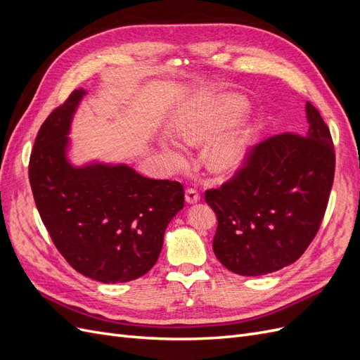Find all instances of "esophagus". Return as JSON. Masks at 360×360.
Returning <instances> with one entry per match:
<instances>
[{
	"mask_svg": "<svg viewBox=\"0 0 360 360\" xmlns=\"http://www.w3.org/2000/svg\"><path fill=\"white\" fill-rule=\"evenodd\" d=\"M184 198H186V201L189 204H193V202H198L201 197H200V193H198L197 189L189 188V189H186V195H184Z\"/></svg>",
	"mask_w": 360,
	"mask_h": 360,
	"instance_id": "34e87169",
	"label": "esophagus"
}]
</instances>
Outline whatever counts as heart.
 I'll return each instance as SVG.
<instances>
[{
  "label": "heart",
  "instance_id": "heart-1",
  "mask_svg": "<svg viewBox=\"0 0 360 360\" xmlns=\"http://www.w3.org/2000/svg\"><path fill=\"white\" fill-rule=\"evenodd\" d=\"M246 103L240 97L222 96L200 110L184 115L177 124V136L188 144H201L213 138L221 129L240 115ZM249 144L246 127H237L217 138L207 150V167L213 172H230L240 165ZM172 163H181L183 156L172 144H163Z\"/></svg>",
  "mask_w": 360,
  "mask_h": 360
}]
</instances>
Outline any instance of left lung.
I'll return each mask as SVG.
<instances>
[{"label":"left lung","mask_w":360,"mask_h":360,"mask_svg":"<svg viewBox=\"0 0 360 360\" xmlns=\"http://www.w3.org/2000/svg\"><path fill=\"white\" fill-rule=\"evenodd\" d=\"M307 114L304 135L287 132L249 147L234 176L204 193L217 216L214 255L237 275L259 276L294 263L320 230L335 148L309 102Z\"/></svg>","instance_id":"8db88e82"}]
</instances>
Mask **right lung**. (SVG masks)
<instances>
[{
  "mask_svg": "<svg viewBox=\"0 0 360 360\" xmlns=\"http://www.w3.org/2000/svg\"><path fill=\"white\" fill-rule=\"evenodd\" d=\"M84 94L72 91L41 124L28 165L32 197L53 245L76 271L105 284L134 281L156 264L184 191L179 181L147 179L126 165L73 168L66 135Z\"/></svg>",
  "mask_w": 360,
  "mask_h": 360,
  "instance_id": "add662e5",
  "label": "right lung"
}]
</instances>
